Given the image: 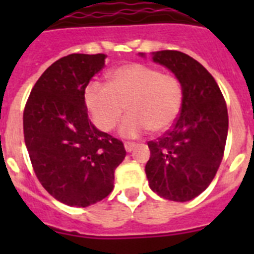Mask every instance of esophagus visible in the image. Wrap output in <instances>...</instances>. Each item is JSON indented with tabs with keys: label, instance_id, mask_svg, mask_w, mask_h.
Instances as JSON below:
<instances>
[{
	"label": "esophagus",
	"instance_id": "esophagus-1",
	"mask_svg": "<svg viewBox=\"0 0 254 254\" xmlns=\"http://www.w3.org/2000/svg\"><path fill=\"white\" fill-rule=\"evenodd\" d=\"M135 147L134 142H125V150L127 151H131Z\"/></svg>",
	"mask_w": 254,
	"mask_h": 254
}]
</instances>
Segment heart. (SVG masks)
<instances>
[{"label":"heart","instance_id":"heart-1","mask_svg":"<svg viewBox=\"0 0 254 254\" xmlns=\"http://www.w3.org/2000/svg\"><path fill=\"white\" fill-rule=\"evenodd\" d=\"M185 99L182 81L175 75L142 63H129L113 69L108 85L88 83L84 101L96 127L111 131L129 113L121 127L125 137H137L149 130L159 134L173 127Z\"/></svg>","mask_w":254,"mask_h":254}]
</instances>
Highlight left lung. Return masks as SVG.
Instances as JSON below:
<instances>
[{
  "mask_svg": "<svg viewBox=\"0 0 254 254\" xmlns=\"http://www.w3.org/2000/svg\"><path fill=\"white\" fill-rule=\"evenodd\" d=\"M153 59L182 81L185 99L173 127L147 142L150 159L145 171L159 196L189 201L208 187L224 157L227 104L212 75L187 54L163 50Z\"/></svg>",
  "mask_w": 254,
  "mask_h": 254,
  "instance_id": "1",
  "label": "left lung"
}]
</instances>
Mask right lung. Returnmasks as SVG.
I'll list each match as a JSON object with an SVG mask.
<instances>
[{
	"mask_svg": "<svg viewBox=\"0 0 254 254\" xmlns=\"http://www.w3.org/2000/svg\"><path fill=\"white\" fill-rule=\"evenodd\" d=\"M105 55L71 54L42 73L23 111V135L38 181L57 200L88 207L113 190L123 141L88 120L84 89Z\"/></svg>",
	"mask_w": 254,
	"mask_h": 254,
	"instance_id": "add662e5",
	"label": "right lung"
}]
</instances>
